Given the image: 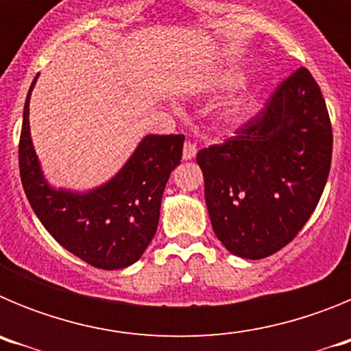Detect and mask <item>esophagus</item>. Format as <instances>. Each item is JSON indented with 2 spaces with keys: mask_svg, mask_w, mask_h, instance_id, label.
<instances>
[{
  "mask_svg": "<svg viewBox=\"0 0 351 351\" xmlns=\"http://www.w3.org/2000/svg\"><path fill=\"white\" fill-rule=\"evenodd\" d=\"M195 154H197V145L193 142L186 141L184 147H182V158L184 160H191V158H195Z\"/></svg>",
  "mask_w": 351,
  "mask_h": 351,
  "instance_id": "esophagus-1",
  "label": "esophagus"
}]
</instances>
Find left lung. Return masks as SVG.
Returning <instances> with one entry per match:
<instances>
[{"label":"left lung","mask_w":351,"mask_h":351,"mask_svg":"<svg viewBox=\"0 0 351 351\" xmlns=\"http://www.w3.org/2000/svg\"><path fill=\"white\" fill-rule=\"evenodd\" d=\"M330 161L327 105L308 68L300 66L234 137L198 151L216 237L235 256L274 255L311 218Z\"/></svg>","instance_id":"8db88e82"}]
</instances>
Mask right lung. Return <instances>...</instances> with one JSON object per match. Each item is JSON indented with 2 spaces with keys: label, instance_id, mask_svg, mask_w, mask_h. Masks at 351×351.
Here are the masks:
<instances>
[{
  "label": "right lung",
  "instance_id": "obj_1",
  "mask_svg": "<svg viewBox=\"0 0 351 351\" xmlns=\"http://www.w3.org/2000/svg\"><path fill=\"white\" fill-rule=\"evenodd\" d=\"M19 141L24 193L45 230L77 258L104 271L128 267L153 241L161 197L181 163L184 135H147L112 181L89 193L56 191L40 172L29 135V95Z\"/></svg>",
  "mask_w": 351,
  "mask_h": 351
}]
</instances>
